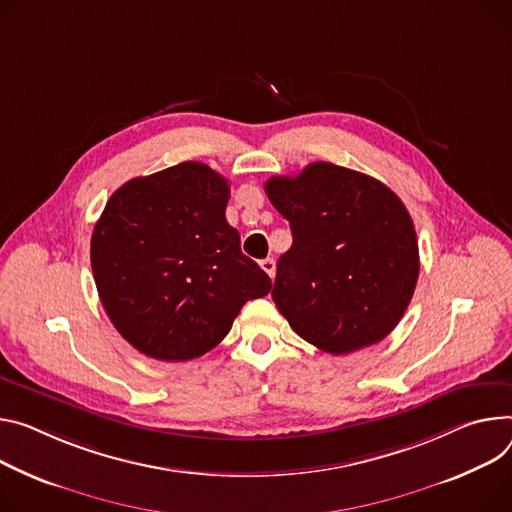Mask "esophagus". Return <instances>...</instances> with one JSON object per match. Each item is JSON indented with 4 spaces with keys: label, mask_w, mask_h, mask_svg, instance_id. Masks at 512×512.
<instances>
[{
    "label": "esophagus",
    "mask_w": 512,
    "mask_h": 512,
    "mask_svg": "<svg viewBox=\"0 0 512 512\" xmlns=\"http://www.w3.org/2000/svg\"><path fill=\"white\" fill-rule=\"evenodd\" d=\"M261 269L273 280V275H275V261L273 259H263L261 261Z\"/></svg>",
    "instance_id": "obj_1"
}]
</instances>
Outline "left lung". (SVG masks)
<instances>
[{
  "label": "left lung",
  "instance_id": "1",
  "mask_svg": "<svg viewBox=\"0 0 512 512\" xmlns=\"http://www.w3.org/2000/svg\"><path fill=\"white\" fill-rule=\"evenodd\" d=\"M265 192L292 228L271 298L310 345L347 355L386 339L418 280V241L400 198L365 173L316 161Z\"/></svg>",
  "mask_w": 512,
  "mask_h": 512
}]
</instances>
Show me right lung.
<instances>
[{
	"instance_id": "obj_1",
	"label": "right lung",
	"mask_w": 512,
	"mask_h": 512,
	"mask_svg": "<svg viewBox=\"0 0 512 512\" xmlns=\"http://www.w3.org/2000/svg\"><path fill=\"white\" fill-rule=\"evenodd\" d=\"M228 181L198 161L134 177L91 235V271L116 331L141 353L188 361L214 349L245 302L271 290L226 222Z\"/></svg>"
}]
</instances>
